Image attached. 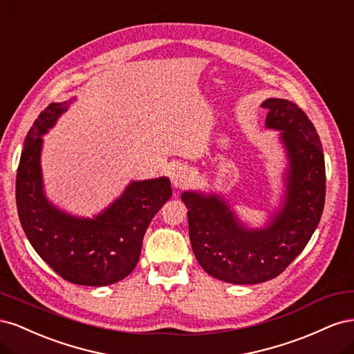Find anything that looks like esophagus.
<instances>
[{
    "label": "esophagus",
    "instance_id": "obj_1",
    "mask_svg": "<svg viewBox=\"0 0 354 354\" xmlns=\"http://www.w3.org/2000/svg\"><path fill=\"white\" fill-rule=\"evenodd\" d=\"M194 180V171L189 167H180L174 171L173 174V185L174 187H186Z\"/></svg>",
    "mask_w": 354,
    "mask_h": 354
}]
</instances>
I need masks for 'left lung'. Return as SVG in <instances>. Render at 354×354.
Here are the masks:
<instances>
[{"instance_id":"1","label":"left lung","mask_w":354,"mask_h":354,"mask_svg":"<svg viewBox=\"0 0 354 354\" xmlns=\"http://www.w3.org/2000/svg\"><path fill=\"white\" fill-rule=\"evenodd\" d=\"M266 127L279 130L289 168L282 209L264 229H248L218 195L185 192L189 236L201 267L212 277L252 285L279 276L304 250L325 205V159L316 128L292 102L267 99Z\"/></svg>"}]
</instances>
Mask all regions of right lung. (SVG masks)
Here are the masks:
<instances>
[{"instance_id": "right-lung-1", "label": "right lung", "mask_w": 354, "mask_h": 354, "mask_svg": "<svg viewBox=\"0 0 354 354\" xmlns=\"http://www.w3.org/2000/svg\"><path fill=\"white\" fill-rule=\"evenodd\" d=\"M69 104L50 103L30 127L16 177L17 212L30 245L59 276L77 285L104 286L134 270L149 223L173 190L167 177L133 181L94 218L73 217L50 203L41 176L42 136Z\"/></svg>"}]
</instances>
